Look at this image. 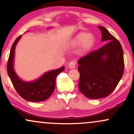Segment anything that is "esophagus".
Instances as JSON below:
<instances>
[{
	"instance_id": "1",
	"label": "esophagus",
	"mask_w": 134,
	"mask_h": 134,
	"mask_svg": "<svg viewBox=\"0 0 134 134\" xmlns=\"http://www.w3.org/2000/svg\"><path fill=\"white\" fill-rule=\"evenodd\" d=\"M76 65V62H75V61L72 60V61H71V62H69L68 66L70 69H73V68H75Z\"/></svg>"
}]
</instances>
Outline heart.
Here are the masks:
<instances>
[{
  "label": "heart",
  "mask_w": 134,
  "mask_h": 134,
  "mask_svg": "<svg viewBox=\"0 0 134 134\" xmlns=\"http://www.w3.org/2000/svg\"><path fill=\"white\" fill-rule=\"evenodd\" d=\"M94 42L95 37L92 34L81 32L69 42L68 46L71 47H77L81 45V51L86 52L92 47Z\"/></svg>",
  "instance_id": "b5f03b06"
}]
</instances>
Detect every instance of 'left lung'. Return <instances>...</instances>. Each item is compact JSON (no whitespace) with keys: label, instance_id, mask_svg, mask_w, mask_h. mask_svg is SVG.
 <instances>
[{"label":"left lung","instance_id":"obj_1","mask_svg":"<svg viewBox=\"0 0 134 134\" xmlns=\"http://www.w3.org/2000/svg\"><path fill=\"white\" fill-rule=\"evenodd\" d=\"M98 28L102 32V41L108 43L78 60L79 88L85 96L93 99L108 96L118 86L124 71L120 42L104 27Z\"/></svg>","mask_w":134,"mask_h":134}]
</instances>
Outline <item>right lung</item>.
Here are the masks:
<instances>
[{
    "mask_svg": "<svg viewBox=\"0 0 134 134\" xmlns=\"http://www.w3.org/2000/svg\"><path fill=\"white\" fill-rule=\"evenodd\" d=\"M21 37L20 36L16 38L12 45L7 66L8 76L12 84L17 93L26 100L32 102H42L49 98L55 87V79L58 74L65 69L62 66L56 70L48 71L34 82H24L19 77L14 71L13 63L15 53V48L17 42Z\"/></svg>",
    "mask_w": 134,
    "mask_h": 134,
    "instance_id": "right-lung-1",
    "label": "right lung"
}]
</instances>
